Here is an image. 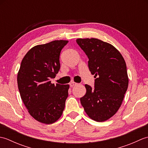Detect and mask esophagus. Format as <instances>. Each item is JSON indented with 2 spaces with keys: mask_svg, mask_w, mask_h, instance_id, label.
Wrapping results in <instances>:
<instances>
[{
  "mask_svg": "<svg viewBox=\"0 0 148 148\" xmlns=\"http://www.w3.org/2000/svg\"><path fill=\"white\" fill-rule=\"evenodd\" d=\"M70 86H71V87H73V86H76V85H77V83H75V82H71V83H70Z\"/></svg>",
  "mask_w": 148,
  "mask_h": 148,
  "instance_id": "1",
  "label": "esophagus"
}]
</instances>
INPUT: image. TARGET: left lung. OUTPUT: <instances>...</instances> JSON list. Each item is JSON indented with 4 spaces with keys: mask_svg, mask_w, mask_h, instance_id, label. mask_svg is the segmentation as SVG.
Here are the masks:
<instances>
[{
    "mask_svg": "<svg viewBox=\"0 0 148 148\" xmlns=\"http://www.w3.org/2000/svg\"><path fill=\"white\" fill-rule=\"evenodd\" d=\"M77 45L89 58L88 67L95 75V87L85 84L81 103L87 115L102 122L114 116L120 108L128 86L127 65L114 46L95 39H77Z\"/></svg>",
    "mask_w": 148,
    "mask_h": 148,
    "instance_id": "1",
    "label": "left lung"
}]
</instances>
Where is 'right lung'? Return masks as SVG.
Returning a JSON list of instances; mask_svg holds the SVG:
<instances>
[{"label":"right lung","mask_w":148,"mask_h":148,"mask_svg":"<svg viewBox=\"0 0 148 148\" xmlns=\"http://www.w3.org/2000/svg\"><path fill=\"white\" fill-rule=\"evenodd\" d=\"M68 40H53L31 48L22 60L17 76L19 92L28 112L45 124L61 117L68 97L69 84L51 83L58 74L60 54Z\"/></svg>","instance_id":"obj_1"}]
</instances>
